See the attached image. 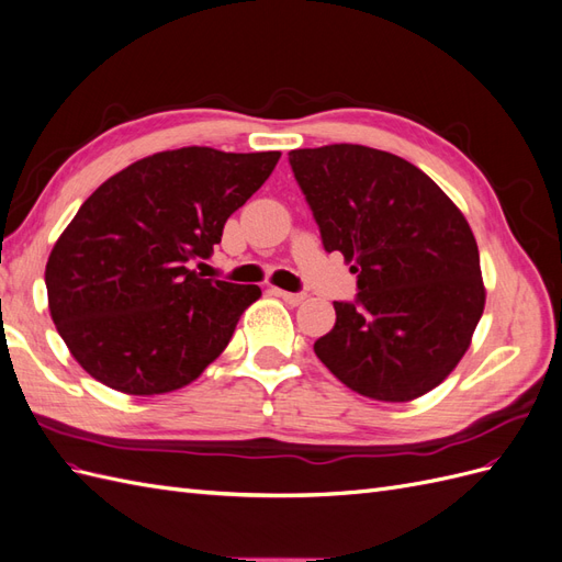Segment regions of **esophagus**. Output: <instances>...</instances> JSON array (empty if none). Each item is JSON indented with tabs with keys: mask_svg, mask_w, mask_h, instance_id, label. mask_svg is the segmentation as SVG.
<instances>
[{
	"mask_svg": "<svg viewBox=\"0 0 562 562\" xmlns=\"http://www.w3.org/2000/svg\"><path fill=\"white\" fill-rule=\"evenodd\" d=\"M271 293L285 300L288 304H293V307H297V304L304 300V293H288V291H281V288H271Z\"/></svg>",
	"mask_w": 562,
	"mask_h": 562,
	"instance_id": "34e87169",
	"label": "esophagus"
}]
</instances>
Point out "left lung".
<instances>
[{
  "mask_svg": "<svg viewBox=\"0 0 562 562\" xmlns=\"http://www.w3.org/2000/svg\"><path fill=\"white\" fill-rule=\"evenodd\" d=\"M323 248L351 265L359 293L314 351L333 375L375 401L403 403L443 382L485 307L473 232L417 166L363 145L288 155Z\"/></svg>",
  "mask_w": 562,
  "mask_h": 562,
  "instance_id": "1",
  "label": "left lung"
}]
</instances>
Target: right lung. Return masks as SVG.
<instances>
[{"instance_id": "obj_1", "label": "right lung", "mask_w": 562, "mask_h": 562, "mask_svg": "<svg viewBox=\"0 0 562 562\" xmlns=\"http://www.w3.org/2000/svg\"><path fill=\"white\" fill-rule=\"evenodd\" d=\"M281 151H159L81 203L46 262L48 310L91 378L131 396L196 380L225 351L258 285L201 279L227 217L260 190ZM201 265V262H199Z\"/></svg>"}]
</instances>
